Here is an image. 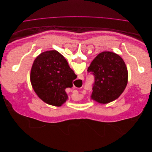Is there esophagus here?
<instances>
[{
  "mask_svg": "<svg viewBox=\"0 0 152 152\" xmlns=\"http://www.w3.org/2000/svg\"><path fill=\"white\" fill-rule=\"evenodd\" d=\"M83 77H83V75H79V79H78V80H80V81H82V80H81L82 79H84Z\"/></svg>",
  "mask_w": 152,
  "mask_h": 152,
  "instance_id": "34e87169",
  "label": "esophagus"
}]
</instances>
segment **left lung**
<instances>
[{
  "instance_id": "left-lung-1",
  "label": "left lung",
  "mask_w": 152,
  "mask_h": 152,
  "mask_svg": "<svg viewBox=\"0 0 152 152\" xmlns=\"http://www.w3.org/2000/svg\"><path fill=\"white\" fill-rule=\"evenodd\" d=\"M94 75L92 99L107 104L118 98L128 82L127 66L123 59L115 53L103 51L98 54L87 69Z\"/></svg>"
}]
</instances>
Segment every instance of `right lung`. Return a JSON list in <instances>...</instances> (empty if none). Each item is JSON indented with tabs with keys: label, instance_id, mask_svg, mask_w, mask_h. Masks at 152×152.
Instances as JSON below:
<instances>
[{
	"label": "right lung",
	"instance_id": "obj_1",
	"mask_svg": "<svg viewBox=\"0 0 152 152\" xmlns=\"http://www.w3.org/2000/svg\"><path fill=\"white\" fill-rule=\"evenodd\" d=\"M77 78L66 59L56 50H48L35 58L30 72V82L38 97L45 103L61 107L66 102L67 87Z\"/></svg>",
	"mask_w": 152,
	"mask_h": 152
}]
</instances>
